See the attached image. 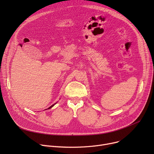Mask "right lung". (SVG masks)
Wrapping results in <instances>:
<instances>
[{
  "label": "right lung",
  "instance_id": "right-lung-1",
  "mask_svg": "<svg viewBox=\"0 0 154 154\" xmlns=\"http://www.w3.org/2000/svg\"><path fill=\"white\" fill-rule=\"evenodd\" d=\"M54 106V104H53V105H52V106H51V107H48V109H51V108H52V107H53V106Z\"/></svg>",
  "mask_w": 154,
  "mask_h": 154
}]
</instances>
